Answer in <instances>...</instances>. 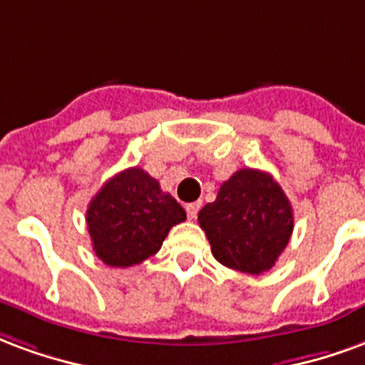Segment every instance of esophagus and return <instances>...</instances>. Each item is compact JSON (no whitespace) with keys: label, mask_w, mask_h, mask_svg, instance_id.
Here are the masks:
<instances>
[{"label":"esophagus","mask_w":365,"mask_h":365,"mask_svg":"<svg viewBox=\"0 0 365 365\" xmlns=\"http://www.w3.org/2000/svg\"><path fill=\"white\" fill-rule=\"evenodd\" d=\"M200 202H190V204H186V214L190 220H194L196 215H198V210H200Z\"/></svg>","instance_id":"34e87169"}]
</instances>
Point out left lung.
I'll use <instances>...</instances> for the list:
<instances>
[{"instance_id": "left-lung-1", "label": "left lung", "mask_w": 365, "mask_h": 365, "mask_svg": "<svg viewBox=\"0 0 365 365\" xmlns=\"http://www.w3.org/2000/svg\"><path fill=\"white\" fill-rule=\"evenodd\" d=\"M212 255L223 267L262 274L274 267L294 231V212L282 186L259 169H239L198 214Z\"/></svg>"}]
</instances>
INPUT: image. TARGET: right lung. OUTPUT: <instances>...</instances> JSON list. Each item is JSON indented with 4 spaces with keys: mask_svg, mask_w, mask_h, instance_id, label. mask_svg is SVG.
<instances>
[{
    "mask_svg": "<svg viewBox=\"0 0 365 365\" xmlns=\"http://www.w3.org/2000/svg\"><path fill=\"white\" fill-rule=\"evenodd\" d=\"M93 251L105 264L128 268L155 255L186 212L151 175L132 167L114 175L87 208Z\"/></svg>",
    "mask_w": 365,
    "mask_h": 365,
    "instance_id": "add662e5",
    "label": "right lung"
}]
</instances>
